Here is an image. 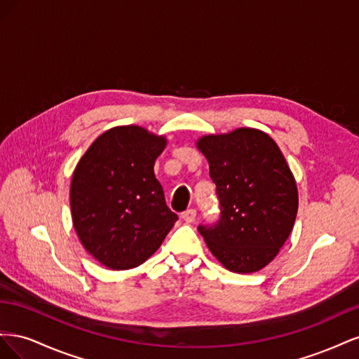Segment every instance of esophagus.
Wrapping results in <instances>:
<instances>
[{
	"label": "esophagus",
	"mask_w": 359,
	"mask_h": 359,
	"mask_svg": "<svg viewBox=\"0 0 359 359\" xmlns=\"http://www.w3.org/2000/svg\"><path fill=\"white\" fill-rule=\"evenodd\" d=\"M182 220L186 222V223H193L194 220H196V211L194 210H187V211H184L182 212Z\"/></svg>",
	"instance_id": "obj_1"
}]
</instances>
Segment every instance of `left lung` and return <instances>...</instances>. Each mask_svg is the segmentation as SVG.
<instances>
[{
    "label": "left lung",
    "instance_id": "1",
    "mask_svg": "<svg viewBox=\"0 0 359 359\" xmlns=\"http://www.w3.org/2000/svg\"><path fill=\"white\" fill-rule=\"evenodd\" d=\"M220 201V219L201 224L210 252L232 273L265 268L289 238L298 212L295 178L273 137L257 128L202 136Z\"/></svg>",
    "mask_w": 359,
    "mask_h": 359
}]
</instances>
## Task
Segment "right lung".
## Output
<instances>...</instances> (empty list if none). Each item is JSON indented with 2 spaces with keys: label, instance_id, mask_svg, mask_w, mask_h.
Returning <instances> with one entry per match:
<instances>
[{
  "label": "right lung",
  "instance_id": "add662e5",
  "mask_svg": "<svg viewBox=\"0 0 359 359\" xmlns=\"http://www.w3.org/2000/svg\"><path fill=\"white\" fill-rule=\"evenodd\" d=\"M166 137L139 126H119L97 137L70 184L74 231L109 269L139 266L153 256L178 220L154 175Z\"/></svg>",
  "mask_w": 359,
  "mask_h": 359
}]
</instances>
